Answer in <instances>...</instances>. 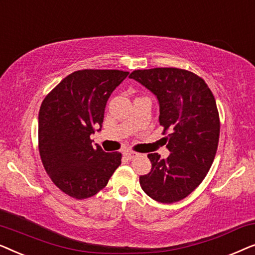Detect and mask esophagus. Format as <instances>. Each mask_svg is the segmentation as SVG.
I'll return each instance as SVG.
<instances>
[{
    "label": "esophagus",
    "instance_id": "34e87169",
    "mask_svg": "<svg viewBox=\"0 0 255 255\" xmlns=\"http://www.w3.org/2000/svg\"><path fill=\"white\" fill-rule=\"evenodd\" d=\"M123 155H124V158H127L128 160H132V159L137 158L138 153L132 152V151H124L123 152Z\"/></svg>",
    "mask_w": 255,
    "mask_h": 255
}]
</instances>
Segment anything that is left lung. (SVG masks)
Returning <instances> with one entry per match:
<instances>
[{
    "instance_id": "8db88e82",
    "label": "left lung",
    "mask_w": 255,
    "mask_h": 255,
    "mask_svg": "<svg viewBox=\"0 0 255 255\" xmlns=\"http://www.w3.org/2000/svg\"><path fill=\"white\" fill-rule=\"evenodd\" d=\"M147 88L159 104V123L170 154L161 159L149 153L151 172L139 177L153 200L174 203L200 186L214 162L219 139L215 97L203 79L179 68L133 71L128 76Z\"/></svg>"
}]
</instances>
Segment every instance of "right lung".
Listing matches in <instances>:
<instances>
[{
    "label": "right lung",
    "mask_w": 255,
    "mask_h": 255,
    "mask_svg": "<svg viewBox=\"0 0 255 255\" xmlns=\"http://www.w3.org/2000/svg\"><path fill=\"white\" fill-rule=\"evenodd\" d=\"M128 74L117 69L76 71L61 80L41 103V161L55 186L76 200L102 190L121 165V153L94 146L90 134L101 131L108 100Z\"/></svg>",
    "instance_id": "right-lung-1"
}]
</instances>
